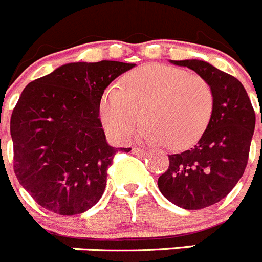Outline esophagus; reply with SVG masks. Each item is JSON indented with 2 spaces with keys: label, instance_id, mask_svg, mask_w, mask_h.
<instances>
[{
  "label": "esophagus",
  "instance_id": "obj_1",
  "mask_svg": "<svg viewBox=\"0 0 262 262\" xmlns=\"http://www.w3.org/2000/svg\"><path fill=\"white\" fill-rule=\"evenodd\" d=\"M133 154L136 155V156H145V155H147V152H145L144 149H142V148L134 147L133 148Z\"/></svg>",
  "mask_w": 262,
  "mask_h": 262
}]
</instances>
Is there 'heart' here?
<instances>
[{
  "label": "heart",
  "mask_w": 262,
  "mask_h": 262,
  "mask_svg": "<svg viewBox=\"0 0 262 262\" xmlns=\"http://www.w3.org/2000/svg\"><path fill=\"white\" fill-rule=\"evenodd\" d=\"M214 111V90L200 76L182 68L149 64L124 77L120 88H110L99 106L107 133L126 142L144 120L143 138L165 143L173 149L195 143L209 126Z\"/></svg>",
  "instance_id": "heart-1"
}]
</instances>
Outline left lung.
Here are the masks:
<instances>
[{"instance_id": "1", "label": "left lung", "mask_w": 262, "mask_h": 262, "mask_svg": "<svg viewBox=\"0 0 262 262\" xmlns=\"http://www.w3.org/2000/svg\"><path fill=\"white\" fill-rule=\"evenodd\" d=\"M170 62L193 69L211 85L214 111L193 148L169 155V168L160 176L157 185L169 202L185 210H201L223 200L242 178L256 115L244 86L233 76L203 60Z\"/></svg>"}]
</instances>
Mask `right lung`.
I'll return each mask as SVG.
<instances>
[{
  "instance_id": "right-lung-1",
  "label": "right lung",
  "mask_w": 262,
  "mask_h": 262,
  "mask_svg": "<svg viewBox=\"0 0 262 262\" xmlns=\"http://www.w3.org/2000/svg\"><path fill=\"white\" fill-rule=\"evenodd\" d=\"M136 64L69 62L23 89L10 119L14 172L41 207L76 215L93 207L118 151L99 119L106 88Z\"/></svg>"
}]
</instances>
